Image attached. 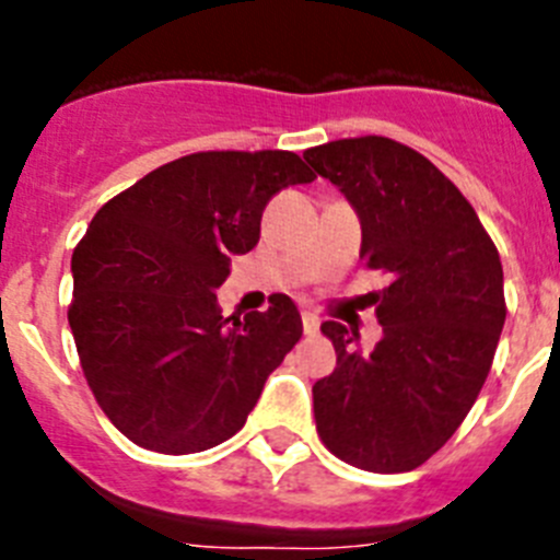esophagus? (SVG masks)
Returning a JSON list of instances; mask_svg holds the SVG:
<instances>
[{"label": "esophagus", "instance_id": "obj_1", "mask_svg": "<svg viewBox=\"0 0 560 560\" xmlns=\"http://www.w3.org/2000/svg\"><path fill=\"white\" fill-rule=\"evenodd\" d=\"M303 328L305 334H316L319 330V316L314 311H303Z\"/></svg>", "mask_w": 560, "mask_h": 560}]
</instances>
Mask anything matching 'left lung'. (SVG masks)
<instances>
[{"mask_svg": "<svg viewBox=\"0 0 560 560\" xmlns=\"http://www.w3.org/2000/svg\"><path fill=\"white\" fill-rule=\"evenodd\" d=\"M303 156L359 215L364 266L389 275L373 353L355 348V330L323 323L336 370L314 384L316 432L355 468L412 471L457 432L491 373L508 314L499 252L463 192L412 148L355 137Z\"/></svg>", "mask_w": 560, "mask_h": 560, "instance_id": "1", "label": "left lung"}]
</instances>
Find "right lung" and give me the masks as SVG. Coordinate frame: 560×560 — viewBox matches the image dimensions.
I'll use <instances>...</instances> for the list:
<instances>
[{
	"mask_svg": "<svg viewBox=\"0 0 560 560\" xmlns=\"http://www.w3.org/2000/svg\"><path fill=\"white\" fill-rule=\"evenodd\" d=\"M314 182L291 151H201L97 210L72 252L69 328L97 404L131 443L196 454L230 440L303 336L285 294L221 316L230 257L260 241L275 192Z\"/></svg>",
	"mask_w": 560,
	"mask_h": 560,
	"instance_id": "add662e5",
	"label": "right lung"
}]
</instances>
